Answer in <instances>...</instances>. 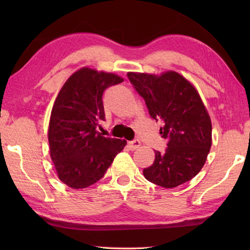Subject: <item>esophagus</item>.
Masks as SVG:
<instances>
[{"label":"esophagus","mask_w":250,"mask_h":250,"mask_svg":"<svg viewBox=\"0 0 250 250\" xmlns=\"http://www.w3.org/2000/svg\"><path fill=\"white\" fill-rule=\"evenodd\" d=\"M128 146H129V147H130L131 150H135V149H138V147L141 146V142L139 141L138 139H135V140L129 141V142H128Z\"/></svg>","instance_id":"34e87169"}]
</instances>
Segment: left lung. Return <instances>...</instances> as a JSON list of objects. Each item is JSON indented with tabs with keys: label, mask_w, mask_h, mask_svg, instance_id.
<instances>
[{
	"label": "left lung",
	"mask_w": 250,
	"mask_h": 250,
	"mask_svg": "<svg viewBox=\"0 0 250 250\" xmlns=\"http://www.w3.org/2000/svg\"><path fill=\"white\" fill-rule=\"evenodd\" d=\"M135 91L146 101L149 115L162 122L161 137L167 150L155 151L151 167L143 170L147 181L166 188L192 180L205 164L211 146V122L200 95L175 71L161 76L128 73Z\"/></svg>",
	"instance_id": "1"
}]
</instances>
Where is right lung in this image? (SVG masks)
I'll use <instances>...</instances> for the list:
<instances>
[{
  "mask_svg": "<svg viewBox=\"0 0 250 250\" xmlns=\"http://www.w3.org/2000/svg\"><path fill=\"white\" fill-rule=\"evenodd\" d=\"M124 82L119 76L83 68L59 91L49 120L50 158L59 180L73 188H88L111 166L126 141L96 131L104 120V91Z\"/></svg>",
  "mask_w": 250,
  "mask_h": 250,
  "instance_id": "obj_1",
  "label": "right lung"
}]
</instances>
